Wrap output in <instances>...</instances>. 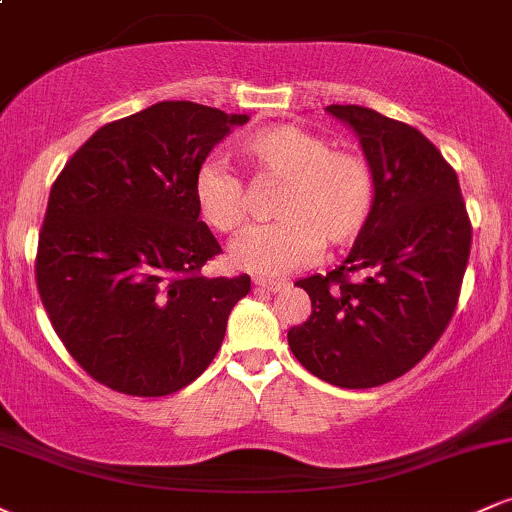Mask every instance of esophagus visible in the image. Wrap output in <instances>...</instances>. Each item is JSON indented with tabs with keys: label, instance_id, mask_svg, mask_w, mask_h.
Listing matches in <instances>:
<instances>
[{
	"label": "esophagus",
	"instance_id": "1",
	"mask_svg": "<svg viewBox=\"0 0 512 512\" xmlns=\"http://www.w3.org/2000/svg\"><path fill=\"white\" fill-rule=\"evenodd\" d=\"M252 284H255L257 289H262V291L276 293V291L284 289L286 281H279V279H267V276H255V279H252Z\"/></svg>",
	"mask_w": 512,
	"mask_h": 512
}]
</instances>
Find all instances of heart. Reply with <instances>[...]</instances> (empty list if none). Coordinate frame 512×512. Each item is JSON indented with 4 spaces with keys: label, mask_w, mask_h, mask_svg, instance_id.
<instances>
[{
    "label": "heart",
    "mask_w": 512,
    "mask_h": 512,
    "mask_svg": "<svg viewBox=\"0 0 512 512\" xmlns=\"http://www.w3.org/2000/svg\"><path fill=\"white\" fill-rule=\"evenodd\" d=\"M257 178L284 182L276 195L279 221L255 228L231 250V264L276 276L303 267L322 243L344 248L366 231L375 207V175L368 158L332 149L322 134L291 122L257 129L238 144ZM199 216L214 231L236 236L250 219L243 180L221 163H204L195 178Z\"/></svg>",
    "instance_id": "obj_1"
}]
</instances>
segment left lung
<instances>
[{
    "mask_svg": "<svg viewBox=\"0 0 512 512\" xmlns=\"http://www.w3.org/2000/svg\"><path fill=\"white\" fill-rule=\"evenodd\" d=\"M327 113L358 137L375 175V207L337 269L296 281L313 313L291 327L289 346L325 383L366 390L414 368L445 332L472 226L455 170L419 129L361 105Z\"/></svg>",
    "mask_w": 512,
    "mask_h": 512,
    "instance_id": "8db88e82",
    "label": "left lung"
}]
</instances>
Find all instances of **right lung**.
<instances>
[{"label":"right lung","mask_w":512,"mask_h":512,"mask_svg":"<svg viewBox=\"0 0 512 512\" xmlns=\"http://www.w3.org/2000/svg\"><path fill=\"white\" fill-rule=\"evenodd\" d=\"M248 115L163 101L98 129L55 180L35 279L57 337L110 390L173 395L221 349L250 276L199 269L221 245L195 204L209 151Z\"/></svg>","instance_id":"1"}]
</instances>
